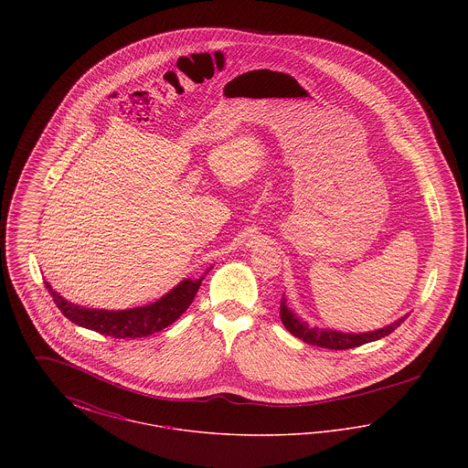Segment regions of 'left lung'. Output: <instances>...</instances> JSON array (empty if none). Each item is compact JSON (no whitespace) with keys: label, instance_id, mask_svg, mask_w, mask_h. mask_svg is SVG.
<instances>
[{"label":"left lung","instance_id":"obj_1","mask_svg":"<svg viewBox=\"0 0 468 468\" xmlns=\"http://www.w3.org/2000/svg\"><path fill=\"white\" fill-rule=\"evenodd\" d=\"M409 314L401 315L400 319L393 321L388 326H382L374 332H363V334H347V332H338V330H328V328H317V326H309L307 321L298 317V314L292 311L288 303V298L282 294L281 298V321L286 326V330L302 338L303 342L317 346V347H326V349H351L357 347L368 342H376L378 338H384L391 332H395L401 323L407 319Z\"/></svg>","mask_w":468,"mask_h":468}]
</instances>
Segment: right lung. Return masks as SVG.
I'll use <instances>...</instances> for the list:
<instances>
[{
	"instance_id": "add662e5",
	"label": "right lung",
	"mask_w": 468,
	"mask_h": 468,
	"mask_svg": "<svg viewBox=\"0 0 468 468\" xmlns=\"http://www.w3.org/2000/svg\"><path fill=\"white\" fill-rule=\"evenodd\" d=\"M203 279L205 275L200 279H184L174 290L163 294L156 302L124 311L88 309L84 305L68 302L58 291L52 290V286L47 281L45 288L52 294V300L56 302L59 311L63 312L71 323L113 338H138L157 334L170 326L172 323H176L195 300Z\"/></svg>"
}]
</instances>
